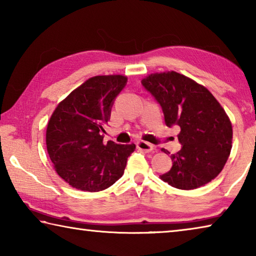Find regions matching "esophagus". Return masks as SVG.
I'll list each match as a JSON object with an SVG mask.
<instances>
[{
  "mask_svg": "<svg viewBox=\"0 0 256 256\" xmlns=\"http://www.w3.org/2000/svg\"><path fill=\"white\" fill-rule=\"evenodd\" d=\"M136 148L141 151H144V152H150V151L154 150V146L146 141H138L136 144Z\"/></svg>",
  "mask_w": 256,
  "mask_h": 256,
  "instance_id": "1",
  "label": "esophagus"
}]
</instances>
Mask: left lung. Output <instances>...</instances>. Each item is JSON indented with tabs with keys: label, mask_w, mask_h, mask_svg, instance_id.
<instances>
[{
	"label": "left lung",
	"mask_w": 256,
	"mask_h": 256,
	"mask_svg": "<svg viewBox=\"0 0 256 256\" xmlns=\"http://www.w3.org/2000/svg\"><path fill=\"white\" fill-rule=\"evenodd\" d=\"M162 108L167 126L178 125V152L160 178L172 188L194 190L220 174L230 154L232 128L206 86L175 71L152 73L141 81ZM164 154L168 151L162 149Z\"/></svg>",
	"instance_id": "obj_1"
}]
</instances>
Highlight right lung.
<instances>
[{
	"mask_svg": "<svg viewBox=\"0 0 256 256\" xmlns=\"http://www.w3.org/2000/svg\"><path fill=\"white\" fill-rule=\"evenodd\" d=\"M126 82L120 74L90 78L52 114L46 130L47 152L56 172L72 188L99 192L123 176L136 144H104L102 133Z\"/></svg>",
	"mask_w": 256,
	"mask_h": 256,
	"instance_id": "obj_1",
	"label": "right lung"
}]
</instances>
